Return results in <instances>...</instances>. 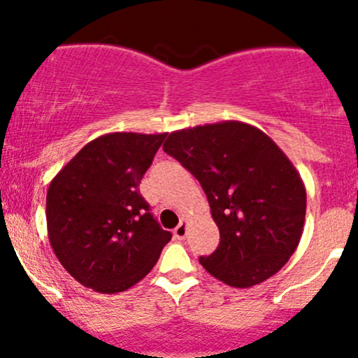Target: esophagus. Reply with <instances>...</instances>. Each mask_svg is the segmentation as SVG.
Listing matches in <instances>:
<instances>
[{"mask_svg":"<svg viewBox=\"0 0 358 358\" xmlns=\"http://www.w3.org/2000/svg\"><path fill=\"white\" fill-rule=\"evenodd\" d=\"M173 236H175V239H178V241L185 239V236H187V225H185V222H180L178 225H176V229L173 230Z\"/></svg>","mask_w":358,"mask_h":358,"instance_id":"obj_1","label":"esophagus"}]
</instances>
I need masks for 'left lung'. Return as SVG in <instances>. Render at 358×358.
<instances>
[{
    "mask_svg": "<svg viewBox=\"0 0 358 358\" xmlns=\"http://www.w3.org/2000/svg\"><path fill=\"white\" fill-rule=\"evenodd\" d=\"M164 152L199 180L220 244L199 263L222 282L249 287L279 272L301 239L306 192L272 138L237 121L171 133Z\"/></svg>",
    "mask_w": 358,
    "mask_h": 358,
    "instance_id": "8db88e82",
    "label": "left lung"
}]
</instances>
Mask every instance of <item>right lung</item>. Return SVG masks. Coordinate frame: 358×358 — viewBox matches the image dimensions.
Wrapping results in <instances>:
<instances>
[{
    "label": "right lung",
    "mask_w": 358,
    "mask_h": 358,
    "mask_svg": "<svg viewBox=\"0 0 358 358\" xmlns=\"http://www.w3.org/2000/svg\"><path fill=\"white\" fill-rule=\"evenodd\" d=\"M164 136H100L50 183V244L83 286L106 294L129 289L152 270L171 241V232L162 230L138 189Z\"/></svg>",
    "instance_id": "1"
}]
</instances>
